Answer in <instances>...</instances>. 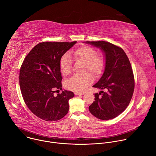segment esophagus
Wrapping results in <instances>:
<instances>
[{"label":"esophagus","instance_id":"obj_1","mask_svg":"<svg viewBox=\"0 0 156 156\" xmlns=\"http://www.w3.org/2000/svg\"><path fill=\"white\" fill-rule=\"evenodd\" d=\"M75 94L76 96H80V95H83V94H84V93H82V92H75Z\"/></svg>","mask_w":156,"mask_h":156}]
</instances>
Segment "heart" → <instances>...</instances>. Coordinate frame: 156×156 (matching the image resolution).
Masks as SVG:
<instances>
[{"label": "heart", "mask_w": 156, "mask_h": 156, "mask_svg": "<svg viewBox=\"0 0 156 156\" xmlns=\"http://www.w3.org/2000/svg\"><path fill=\"white\" fill-rule=\"evenodd\" d=\"M77 62L84 63V73L90 72L94 77H99L103 72L105 66V60L102 55L97 54L96 50L90 46H81L78 48L72 55ZM60 70L63 76H67L71 73L72 61L68 53L65 54L60 58ZM93 81L90 73L82 76H74L66 80L65 86L68 90L76 91H83L90 85Z\"/></svg>", "instance_id": "heart-1"}]
</instances>
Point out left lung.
Masks as SVG:
<instances>
[{"label":"left lung","mask_w":156,"mask_h":156,"mask_svg":"<svg viewBox=\"0 0 156 156\" xmlns=\"http://www.w3.org/2000/svg\"><path fill=\"white\" fill-rule=\"evenodd\" d=\"M99 48L105 57V69L93 87L105 90L94 94L95 101L89 106L96 118L108 120L122 114L130 102L135 88L131 63L124 51L108 42L86 41Z\"/></svg>","instance_id":"1"}]
</instances>
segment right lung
Returning a JSON list of instances; mask_svg holds the SVG:
<instances>
[{"label": "right lung", "instance_id": "add662e5", "mask_svg": "<svg viewBox=\"0 0 156 156\" xmlns=\"http://www.w3.org/2000/svg\"><path fill=\"white\" fill-rule=\"evenodd\" d=\"M76 43L41 42L32 49L21 65L19 80L22 96L28 108L44 120H58L69 112V101L74 93L65 90L54 96V93L62 90L60 58Z\"/></svg>", "mask_w": 156, "mask_h": 156}]
</instances>
